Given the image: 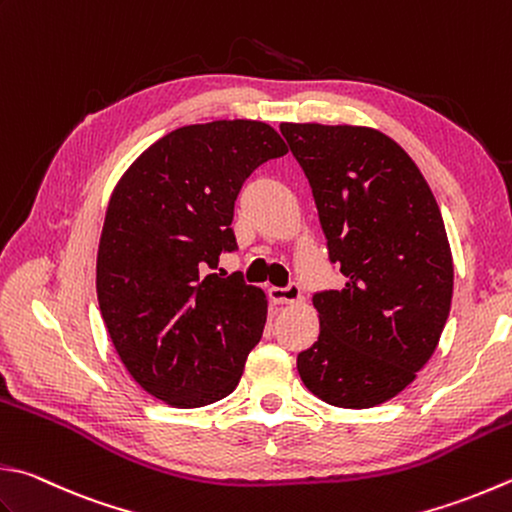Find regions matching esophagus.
Returning <instances> with one entry per match:
<instances>
[{
  "mask_svg": "<svg viewBox=\"0 0 512 512\" xmlns=\"http://www.w3.org/2000/svg\"><path fill=\"white\" fill-rule=\"evenodd\" d=\"M269 298L274 303L283 305V303H298L301 301V287L296 283H289L287 287H269Z\"/></svg>",
  "mask_w": 512,
  "mask_h": 512,
  "instance_id": "esophagus-1",
  "label": "esophagus"
}]
</instances>
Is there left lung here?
Instances as JSON below:
<instances>
[{
	"instance_id": "obj_1",
	"label": "left lung",
	"mask_w": 512,
	"mask_h": 512,
	"mask_svg": "<svg viewBox=\"0 0 512 512\" xmlns=\"http://www.w3.org/2000/svg\"><path fill=\"white\" fill-rule=\"evenodd\" d=\"M310 180L343 289L314 294L321 334L296 368L314 397L374 408L437 350L452 301V254L435 196L397 142L370 127L283 122Z\"/></svg>"
}]
</instances>
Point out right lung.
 <instances>
[{
    "label": "right lung",
    "mask_w": 512,
    "mask_h": 512,
    "mask_svg": "<svg viewBox=\"0 0 512 512\" xmlns=\"http://www.w3.org/2000/svg\"><path fill=\"white\" fill-rule=\"evenodd\" d=\"M285 153L265 122L189 124L142 151L113 189L95 267L100 312L133 381L173 408L234 392L263 336V289L214 269L236 249L243 182Z\"/></svg>",
    "instance_id": "obj_1"
}]
</instances>
